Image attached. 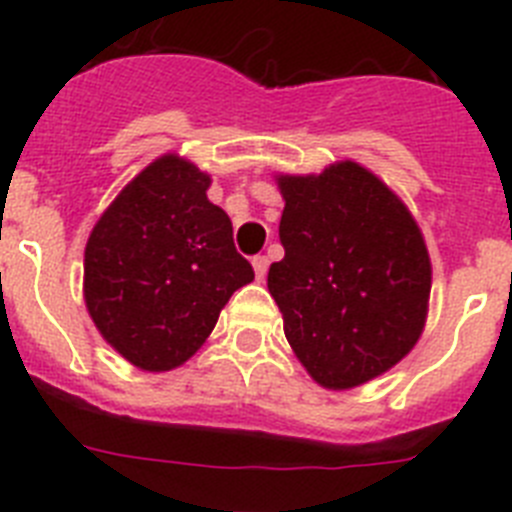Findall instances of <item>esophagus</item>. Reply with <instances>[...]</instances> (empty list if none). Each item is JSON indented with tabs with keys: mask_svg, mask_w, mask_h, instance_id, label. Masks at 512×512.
I'll return each instance as SVG.
<instances>
[{
	"mask_svg": "<svg viewBox=\"0 0 512 512\" xmlns=\"http://www.w3.org/2000/svg\"><path fill=\"white\" fill-rule=\"evenodd\" d=\"M253 271H256V279H259V282H264V277H266V269H269V259H266V256H253Z\"/></svg>",
	"mask_w": 512,
	"mask_h": 512,
	"instance_id": "esophagus-1",
	"label": "esophagus"
}]
</instances>
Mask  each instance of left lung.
<instances>
[{
	"instance_id": "1",
	"label": "left lung",
	"mask_w": 512,
	"mask_h": 512,
	"mask_svg": "<svg viewBox=\"0 0 512 512\" xmlns=\"http://www.w3.org/2000/svg\"><path fill=\"white\" fill-rule=\"evenodd\" d=\"M274 179L284 259L266 284L284 336L320 387L354 390L423 336L433 282L425 238L408 205L351 158Z\"/></svg>"
}]
</instances>
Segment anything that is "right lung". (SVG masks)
Listing matches in <instances>:
<instances>
[{"instance_id": "right-lung-1", "label": "right lung", "mask_w": 512, "mask_h": 512, "mask_svg": "<svg viewBox=\"0 0 512 512\" xmlns=\"http://www.w3.org/2000/svg\"><path fill=\"white\" fill-rule=\"evenodd\" d=\"M212 179L164 153L99 215L84 248V302L102 338L143 372H171L200 351L253 269L233 223L207 200Z\"/></svg>"}]
</instances>
